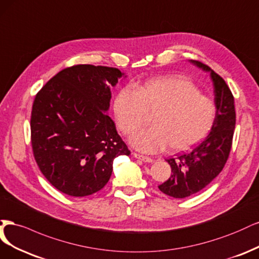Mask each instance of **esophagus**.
<instances>
[{"instance_id":"obj_1","label":"esophagus","mask_w":259,"mask_h":259,"mask_svg":"<svg viewBox=\"0 0 259 259\" xmlns=\"http://www.w3.org/2000/svg\"><path fill=\"white\" fill-rule=\"evenodd\" d=\"M133 157H136L137 159H140L142 161L144 162H153L154 159L152 157H147V156H143V155H140V154H137V153H133Z\"/></svg>"}]
</instances>
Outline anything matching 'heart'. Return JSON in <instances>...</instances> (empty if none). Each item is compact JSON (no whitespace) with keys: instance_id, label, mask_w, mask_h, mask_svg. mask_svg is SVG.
Instances as JSON below:
<instances>
[{"instance_id":"b5f03b06","label":"heart","mask_w":259,"mask_h":259,"mask_svg":"<svg viewBox=\"0 0 259 259\" xmlns=\"http://www.w3.org/2000/svg\"><path fill=\"white\" fill-rule=\"evenodd\" d=\"M119 129L132 135L153 114L152 126L130 138V143L144 153L168 146L172 152L185 151L202 141L215 119L211 99L199 93L193 82L175 76L149 79L143 84L120 89L113 101Z\"/></svg>"}]
</instances>
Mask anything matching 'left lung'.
I'll return each instance as SVG.
<instances>
[{
	"mask_svg": "<svg viewBox=\"0 0 259 259\" xmlns=\"http://www.w3.org/2000/svg\"><path fill=\"white\" fill-rule=\"evenodd\" d=\"M190 62L210 73L216 112L211 132L204 141L189 153L166 159L171 165V177L158 188L178 199L198 193L221 173L228 159L236 126L235 100L226 82L207 65L196 60Z\"/></svg>",
	"mask_w": 259,
	"mask_h": 259,
	"instance_id": "obj_1",
	"label": "left lung"
}]
</instances>
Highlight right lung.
<instances>
[{"label": "right lung", "instance_id": "right-lung-1", "mask_svg": "<svg viewBox=\"0 0 259 259\" xmlns=\"http://www.w3.org/2000/svg\"><path fill=\"white\" fill-rule=\"evenodd\" d=\"M127 75L78 64L60 71L35 97L31 142L40 172L61 193L85 197L110 180L113 161L130 155L107 111L111 88Z\"/></svg>", "mask_w": 259, "mask_h": 259}]
</instances>
